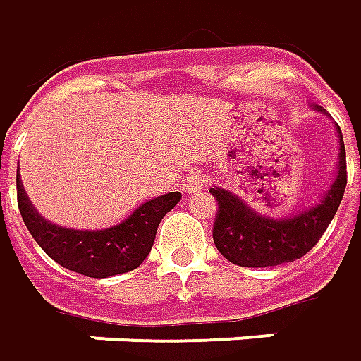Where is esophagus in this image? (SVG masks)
<instances>
[{
  "instance_id": "34e87169",
  "label": "esophagus",
  "mask_w": 361,
  "mask_h": 361,
  "mask_svg": "<svg viewBox=\"0 0 361 361\" xmlns=\"http://www.w3.org/2000/svg\"><path fill=\"white\" fill-rule=\"evenodd\" d=\"M207 186V178L200 175V173H190V175L185 178V192L188 195H192V192H198V190H202Z\"/></svg>"
}]
</instances>
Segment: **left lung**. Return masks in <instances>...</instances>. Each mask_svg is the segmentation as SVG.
<instances>
[{
  "label": "left lung",
  "mask_w": 361,
  "mask_h": 361,
  "mask_svg": "<svg viewBox=\"0 0 361 361\" xmlns=\"http://www.w3.org/2000/svg\"><path fill=\"white\" fill-rule=\"evenodd\" d=\"M316 111L326 113L322 107H316ZM338 139V173L328 192L318 204L300 210L292 216H264L244 204L240 198L234 197L228 190L219 186L210 188V195L219 202L212 238L219 252L228 262L246 268L278 266L298 260L316 246L322 234L330 226L348 183L345 147L340 127Z\"/></svg>",
  "instance_id": "8db88e82"
}]
</instances>
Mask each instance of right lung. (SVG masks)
<instances>
[{
  "mask_svg": "<svg viewBox=\"0 0 361 361\" xmlns=\"http://www.w3.org/2000/svg\"><path fill=\"white\" fill-rule=\"evenodd\" d=\"M178 200L180 192L161 195L142 202L130 216L111 228L75 231L43 219L17 176V207L35 243L57 264L89 278L117 276L141 266L151 252L161 220Z\"/></svg>",
  "mask_w": 361,
  "mask_h": 361,
  "instance_id": "right-lung-1",
  "label": "right lung"
}]
</instances>
